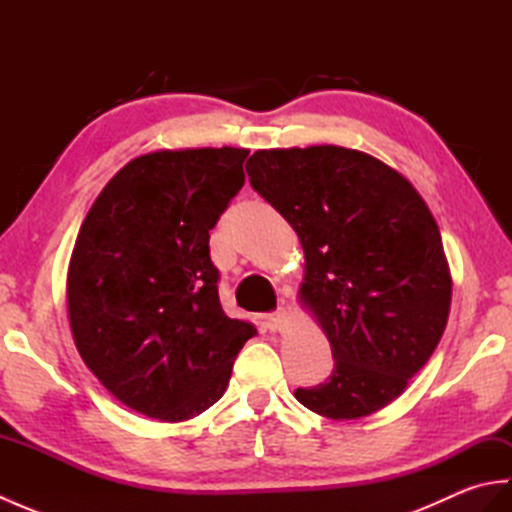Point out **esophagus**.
Returning <instances> with one entry per match:
<instances>
[{
    "label": "esophagus",
    "mask_w": 512,
    "mask_h": 512,
    "mask_svg": "<svg viewBox=\"0 0 512 512\" xmlns=\"http://www.w3.org/2000/svg\"><path fill=\"white\" fill-rule=\"evenodd\" d=\"M290 321V308H279L277 312L268 314V323L273 325L275 330H284Z\"/></svg>",
    "instance_id": "1"
}]
</instances>
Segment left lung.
I'll return each instance as SVG.
<instances>
[{
  "instance_id": "left-lung-1",
  "label": "left lung",
  "mask_w": 512,
  "mask_h": 512,
  "mask_svg": "<svg viewBox=\"0 0 512 512\" xmlns=\"http://www.w3.org/2000/svg\"><path fill=\"white\" fill-rule=\"evenodd\" d=\"M253 189L295 228L306 255L301 308L332 347L330 378L297 389L332 420L365 418L407 389L442 339L451 270L416 187L358 149H257Z\"/></svg>"
}]
</instances>
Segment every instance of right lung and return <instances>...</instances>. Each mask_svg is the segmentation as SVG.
I'll return each instance as SVG.
<instances>
[{"label":"right lung","mask_w":512,"mask_h":512,"mask_svg":"<svg viewBox=\"0 0 512 512\" xmlns=\"http://www.w3.org/2000/svg\"><path fill=\"white\" fill-rule=\"evenodd\" d=\"M248 149H158L105 184L85 215L65 297L76 350L123 405L160 422L224 396L257 330L217 297L209 231L244 184Z\"/></svg>","instance_id":"right-lung-1"}]
</instances>
